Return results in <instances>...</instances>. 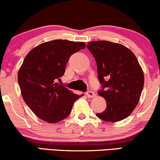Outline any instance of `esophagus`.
Masks as SVG:
<instances>
[{
	"instance_id": "esophagus-1",
	"label": "esophagus",
	"mask_w": 160,
	"mask_h": 160,
	"mask_svg": "<svg viewBox=\"0 0 160 160\" xmlns=\"http://www.w3.org/2000/svg\"><path fill=\"white\" fill-rule=\"evenodd\" d=\"M86 95H87L88 98H93V97L95 96V93L92 91H88L86 92Z\"/></svg>"
}]
</instances>
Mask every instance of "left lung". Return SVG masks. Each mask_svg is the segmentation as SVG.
<instances>
[{
	"mask_svg": "<svg viewBox=\"0 0 160 160\" xmlns=\"http://www.w3.org/2000/svg\"><path fill=\"white\" fill-rule=\"evenodd\" d=\"M87 48L97 63L102 89L98 94L107 102V108L96 113L107 122H118L132 113L144 87V74L134 53L120 43L98 40L88 43Z\"/></svg>",
	"mask_w": 160,
	"mask_h": 160,
	"instance_id": "left-lung-1",
	"label": "left lung"
}]
</instances>
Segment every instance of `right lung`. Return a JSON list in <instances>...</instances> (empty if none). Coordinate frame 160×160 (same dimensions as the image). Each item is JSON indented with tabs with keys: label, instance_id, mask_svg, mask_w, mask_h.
Segmentation results:
<instances>
[{
	"label": "right lung",
	"instance_id": "obj_1",
	"mask_svg": "<svg viewBox=\"0 0 160 160\" xmlns=\"http://www.w3.org/2000/svg\"><path fill=\"white\" fill-rule=\"evenodd\" d=\"M83 42L55 40L38 45L24 59L18 82L25 102L34 114L53 123L68 117L77 95L59 85L70 57L85 49Z\"/></svg>",
	"mask_w": 160,
	"mask_h": 160
}]
</instances>
